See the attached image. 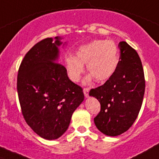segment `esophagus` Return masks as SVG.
Masks as SVG:
<instances>
[{
    "label": "esophagus",
    "instance_id": "esophagus-1",
    "mask_svg": "<svg viewBox=\"0 0 159 159\" xmlns=\"http://www.w3.org/2000/svg\"><path fill=\"white\" fill-rule=\"evenodd\" d=\"M89 91H90V89H89V88H84L83 89L84 95H85V97H86V98L89 96Z\"/></svg>",
    "mask_w": 159,
    "mask_h": 159
}]
</instances>
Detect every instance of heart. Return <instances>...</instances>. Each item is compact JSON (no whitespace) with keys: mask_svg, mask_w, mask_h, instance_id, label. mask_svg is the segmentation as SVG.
Segmentation results:
<instances>
[{"mask_svg":"<svg viewBox=\"0 0 159 159\" xmlns=\"http://www.w3.org/2000/svg\"><path fill=\"white\" fill-rule=\"evenodd\" d=\"M77 57L67 54L65 65L68 76L73 82H78L87 65L89 74L85 82L95 78L99 82H106L112 77L119 65V51L111 40H94L81 46L76 52Z\"/></svg>","mask_w":159,"mask_h":159,"instance_id":"heart-1","label":"heart"}]
</instances>
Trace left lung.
Masks as SVG:
<instances>
[{"label":"left lung","instance_id":"left-lung-1","mask_svg":"<svg viewBox=\"0 0 159 159\" xmlns=\"http://www.w3.org/2000/svg\"><path fill=\"white\" fill-rule=\"evenodd\" d=\"M120 61L114 75L89 93L99 101L101 110L94 119L97 129L116 137L131 127L141 110L145 94L143 67L136 50L120 42Z\"/></svg>","mask_w":159,"mask_h":159}]
</instances>
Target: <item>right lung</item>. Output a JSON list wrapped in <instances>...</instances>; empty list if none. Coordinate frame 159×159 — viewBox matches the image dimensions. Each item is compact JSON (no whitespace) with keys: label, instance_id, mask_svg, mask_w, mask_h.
Instances as JSON below:
<instances>
[{"label":"right lung","instance_id":"right-lung-1","mask_svg":"<svg viewBox=\"0 0 159 159\" xmlns=\"http://www.w3.org/2000/svg\"><path fill=\"white\" fill-rule=\"evenodd\" d=\"M61 38H47L26 54L18 74L22 113L34 133L55 140L69 128L72 115L84 100L82 87L70 81L58 63ZM65 43L63 45H65Z\"/></svg>","mask_w":159,"mask_h":159}]
</instances>
